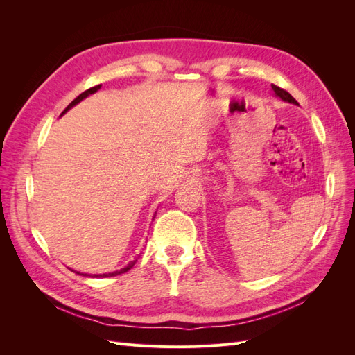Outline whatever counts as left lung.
Masks as SVG:
<instances>
[{"label":"left lung","instance_id":"obj_1","mask_svg":"<svg viewBox=\"0 0 355 355\" xmlns=\"http://www.w3.org/2000/svg\"><path fill=\"white\" fill-rule=\"evenodd\" d=\"M271 87H272V90H274V93L278 96V98H282L284 102H288V103H296V105H297V102H296V99L293 98V96L290 94L288 92H286L284 89L278 87V85H275V84H272Z\"/></svg>","mask_w":355,"mask_h":355}]
</instances>
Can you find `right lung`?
I'll return each mask as SVG.
<instances>
[{
	"instance_id": "add662e5",
	"label": "right lung",
	"mask_w": 355,
	"mask_h": 355,
	"mask_svg": "<svg viewBox=\"0 0 355 355\" xmlns=\"http://www.w3.org/2000/svg\"><path fill=\"white\" fill-rule=\"evenodd\" d=\"M101 85H102V84H98V85H94V87H90L89 90H85V92H83V93H81V94L78 96V98H75V99H73V101H72V102H71V103H69V105L67 106V108H65V110H63V112H62V114H65V112H67V111H68L69 108H72V106H73V105H77V103H78V102H81V101H83L84 98H87V96H89V94H92V93H94V92H98V90L101 89ZM137 257H139V256H135V257H133V259H132L130 262H127V263H125V265H124L123 268H120V270H116V271H112V272H108V274H99V275H96V274H94L93 277H115V275H120V274H124V272H127L128 270H132V268L135 266V263L137 262ZM81 275H83V274H81Z\"/></svg>"
}]
</instances>
